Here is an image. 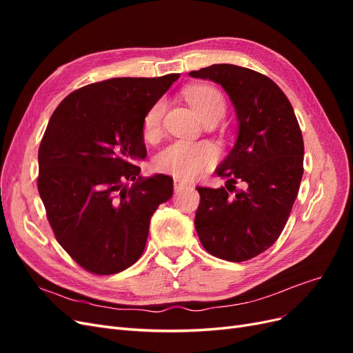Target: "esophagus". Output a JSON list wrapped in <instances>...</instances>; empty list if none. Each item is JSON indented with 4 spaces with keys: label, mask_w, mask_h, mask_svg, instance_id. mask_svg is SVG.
Masks as SVG:
<instances>
[{
    "label": "esophagus",
    "mask_w": 353,
    "mask_h": 353,
    "mask_svg": "<svg viewBox=\"0 0 353 353\" xmlns=\"http://www.w3.org/2000/svg\"><path fill=\"white\" fill-rule=\"evenodd\" d=\"M187 184L184 183V181H179V179H174V187H175V191H179L183 187H185Z\"/></svg>",
    "instance_id": "1"
}]
</instances>
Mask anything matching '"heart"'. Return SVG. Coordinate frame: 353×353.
<instances>
[{
    "mask_svg": "<svg viewBox=\"0 0 353 353\" xmlns=\"http://www.w3.org/2000/svg\"><path fill=\"white\" fill-rule=\"evenodd\" d=\"M187 101L196 110L203 122H218L227 110L225 99L219 90L210 85L191 87L184 92ZM166 110L163 100L156 101L144 116L143 132L145 140L153 141L162 132V121ZM216 148L209 143L175 141L165 147L154 159L160 172L179 179L194 178L216 160Z\"/></svg>",
    "mask_w": 353,
    "mask_h": 353,
    "instance_id": "1",
    "label": "heart"
}]
</instances>
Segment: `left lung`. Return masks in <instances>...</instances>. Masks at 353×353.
Masks as SVG:
<instances>
[{
	"label": "left lung",
	"mask_w": 353,
	"mask_h": 353,
	"mask_svg": "<svg viewBox=\"0 0 353 353\" xmlns=\"http://www.w3.org/2000/svg\"><path fill=\"white\" fill-rule=\"evenodd\" d=\"M190 77L219 83L239 121L236 144L216 168L225 187H197V236L219 259L249 261L271 248L290 216L303 175L301 128L285 94L259 72L212 65Z\"/></svg>",
	"instance_id": "obj_1"
}]
</instances>
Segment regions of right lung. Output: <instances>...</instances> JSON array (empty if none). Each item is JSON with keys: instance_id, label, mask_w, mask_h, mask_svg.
I'll return each instance as SVG.
<instances>
[{"instance_id": "right-lung-1", "label": "right lung", "mask_w": 353, "mask_h": 353, "mask_svg": "<svg viewBox=\"0 0 353 353\" xmlns=\"http://www.w3.org/2000/svg\"><path fill=\"white\" fill-rule=\"evenodd\" d=\"M178 78L85 85L59 104L47 125L38 191L57 241L88 272L117 274L140 259L153 213L172 197V178H143L134 163L147 156V110Z\"/></svg>"}]
</instances>
